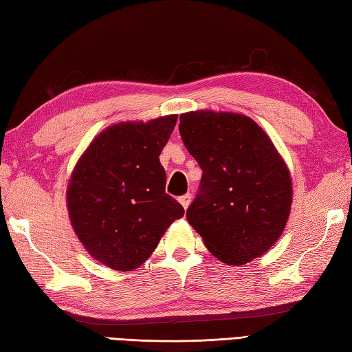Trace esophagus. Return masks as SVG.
Returning a JSON list of instances; mask_svg holds the SVG:
<instances>
[{"label":"esophagus","mask_w":352,"mask_h":352,"mask_svg":"<svg viewBox=\"0 0 352 352\" xmlns=\"http://www.w3.org/2000/svg\"><path fill=\"white\" fill-rule=\"evenodd\" d=\"M190 203H192V195H190V193H186V195L180 197V204L184 207V210L190 206Z\"/></svg>","instance_id":"1"}]
</instances>
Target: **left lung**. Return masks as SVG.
I'll use <instances>...</instances> for the list:
<instances>
[{
	"label": "left lung",
	"instance_id": "1",
	"mask_svg": "<svg viewBox=\"0 0 352 352\" xmlns=\"http://www.w3.org/2000/svg\"><path fill=\"white\" fill-rule=\"evenodd\" d=\"M180 134L203 169L186 218L207 250L239 266L272 248L289 219L292 182L267 134L248 116L212 110L183 113Z\"/></svg>",
	"mask_w": 352,
	"mask_h": 352
}]
</instances>
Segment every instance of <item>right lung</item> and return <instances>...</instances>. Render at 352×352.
<instances>
[{
	"instance_id": "right-lung-1",
	"label": "right lung",
	"mask_w": 352,
	"mask_h": 352,
	"mask_svg": "<svg viewBox=\"0 0 352 352\" xmlns=\"http://www.w3.org/2000/svg\"><path fill=\"white\" fill-rule=\"evenodd\" d=\"M177 115L121 122L96 136L80 157L66 192L69 219L86 251L115 271H133L184 214L164 192L159 155Z\"/></svg>"
}]
</instances>
